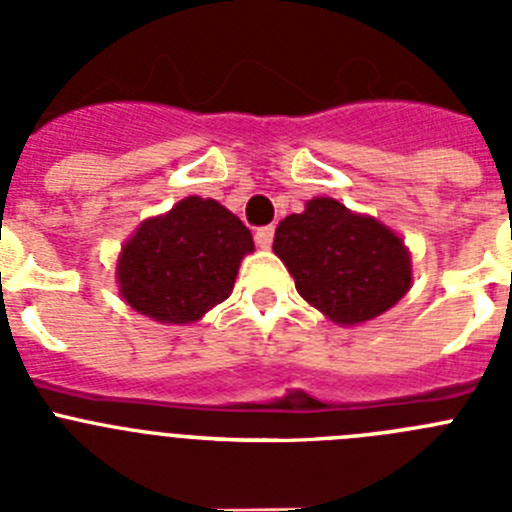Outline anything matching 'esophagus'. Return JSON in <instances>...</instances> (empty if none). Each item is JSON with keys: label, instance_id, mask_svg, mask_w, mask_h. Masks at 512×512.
Segmentation results:
<instances>
[{"label": "esophagus", "instance_id": "esophagus-1", "mask_svg": "<svg viewBox=\"0 0 512 512\" xmlns=\"http://www.w3.org/2000/svg\"><path fill=\"white\" fill-rule=\"evenodd\" d=\"M253 238H256V246L259 248H269L271 241H274V228H271V225H264V228L256 230Z\"/></svg>", "mask_w": 512, "mask_h": 512}]
</instances>
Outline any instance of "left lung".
Listing matches in <instances>:
<instances>
[{"label":"left lung","mask_w":512,"mask_h":512,"mask_svg":"<svg viewBox=\"0 0 512 512\" xmlns=\"http://www.w3.org/2000/svg\"><path fill=\"white\" fill-rule=\"evenodd\" d=\"M274 253L295 277L297 292L333 323L377 318L410 289V256L400 238L330 197H315L305 212L284 217Z\"/></svg>","instance_id":"obj_1"}]
</instances>
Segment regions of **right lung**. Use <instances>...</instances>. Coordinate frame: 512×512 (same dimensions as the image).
I'll return each mask as SVG.
<instances>
[{
  "label": "right lung",
  "instance_id": "1",
  "mask_svg": "<svg viewBox=\"0 0 512 512\" xmlns=\"http://www.w3.org/2000/svg\"><path fill=\"white\" fill-rule=\"evenodd\" d=\"M253 251L251 230L215 200L187 197L146 220L117 264L122 297L158 323H194L228 300L235 274Z\"/></svg>",
  "mask_w": 512,
  "mask_h": 512
}]
</instances>
